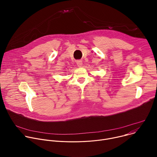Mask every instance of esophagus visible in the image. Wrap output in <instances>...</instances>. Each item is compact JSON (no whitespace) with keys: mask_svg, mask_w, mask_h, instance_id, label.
<instances>
[{"mask_svg":"<svg viewBox=\"0 0 157 157\" xmlns=\"http://www.w3.org/2000/svg\"><path fill=\"white\" fill-rule=\"evenodd\" d=\"M76 64L78 66V67H81L82 65V61L81 60H78L76 61Z\"/></svg>","mask_w":157,"mask_h":157,"instance_id":"34e87169","label":"esophagus"}]
</instances>
